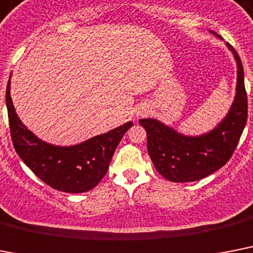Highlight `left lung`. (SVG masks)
<instances>
[{"label":"left lung","instance_id":"1","mask_svg":"<svg viewBox=\"0 0 253 253\" xmlns=\"http://www.w3.org/2000/svg\"><path fill=\"white\" fill-rule=\"evenodd\" d=\"M215 38L218 35L209 31ZM227 48L237 61L235 97L226 117L213 130L190 136L166 126L159 120L139 121L147 131V149L156 170L170 182H195L221 169L233 156L247 122V93L243 65L235 49Z\"/></svg>","mask_w":253,"mask_h":253}]
</instances>
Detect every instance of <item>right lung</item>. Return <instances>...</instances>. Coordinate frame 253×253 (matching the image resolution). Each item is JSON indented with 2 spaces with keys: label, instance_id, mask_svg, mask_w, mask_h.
Returning <instances> with one entry per match:
<instances>
[{
  "label": "right lung",
  "instance_id": "1",
  "mask_svg": "<svg viewBox=\"0 0 253 253\" xmlns=\"http://www.w3.org/2000/svg\"><path fill=\"white\" fill-rule=\"evenodd\" d=\"M6 106L16 153L42 182L67 194L87 192L100 183L121 139L132 126V122H127L79 144L61 147L39 139L22 123L10 96V79Z\"/></svg>",
  "mask_w": 253,
  "mask_h": 253
}]
</instances>
